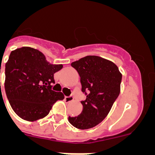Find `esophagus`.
<instances>
[{
    "label": "esophagus",
    "instance_id": "34e87169",
    "mask_svg": "<svg viewBox=\"0 0 155 155\" xmlns=\"http://www.w3.org/2000/svg\"><path fill=\"white\" fill-rule=\"evenodd\" d=\"M65 100L68 102H72V101H73V100H74V96H73V95H70V96H66L65 97Z\"/></svg>",
    "mask_w": 155,
    "mask_h": 155
}]
</instances>
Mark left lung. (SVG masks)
<instances>
[{
  "label": "left lung",
  "instance_id": "obj_1",
  "mask_svg": "<svg viewBox=\"0 0 155 155\" xmlns=\"http://www.w3.org/2000/svg\"><path fill=\"white\" fill-rule=\"evenodd\" d=\"M81 78V91L86 98L81 101L83 109L68 120L81 130L92 128L109 114L120 93L122 74L118 67L97 56H87L71 63Z\"/></svg>",
  "mask_w": 155,
  "mask_h": 155
}]
</instances>
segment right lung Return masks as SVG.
I'll use <instances>...</instances> for the list:
<instances>
[{
    "instance_id": "right-lung-1",
    "label": "right lung",
    "mask_w": 155,
    "mask_h": 155,
    "mask_svg": "<svg viewBox=\"0 0 155 155\" xmlns=\"http://www.w3.org/2000/svg\"><path fill=\"white\" fill-rule=\"evenodd\" d=\"M62 68V64L48 62L44 54L34 48L25 46L12 51L5 64V88L19 117L31 122L44 118L53 104L64 99L62 92L52 90L54 74Z\"/></svg>"
}]
</instances>
